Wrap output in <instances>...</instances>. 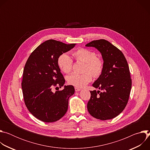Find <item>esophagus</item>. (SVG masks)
<instances>
[{
  "label": "esophagus",
  "mask_w": 150,
  "mask_h": 150,
  "mask_svg": "<svg viewBox=\"0 0 150 150\" xmlns=\"http://www.w3.org/2000/svg\"><path fill=\"white\" fill-rule=\"evenodd\" d=\"M75 90L76 92H78V91H81V89H80V88H77V87H75Z\"/></svg>",
  "instance_id": "obj_1"
}]
</instances>
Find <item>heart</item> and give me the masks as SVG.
Here are the masks:
<instances>
[{"instance_id": "heart-1", "label": "heart", "mask_w": 150, "mask_h": 150, "mask_svg": "<svg viewBox=\"0 0 150 150\" xmlns=\"http://www.w3.org/2000/svg\"><path fill=\"white\" fill-rule=\"evenodd\" d=\"M72 54L77 61L85 63L84 71L87 72L83 74H72L69 75L67 77L68 83L77 88H82L91 81L93 75L97 78L101 74L104 63L100 57L96 56L94 52L81 48L75 51ZM72 64V59L66 53L62 54L58 57L57 65L64 73L68 74L71 71Z\"/></svg>"}]
</instances>
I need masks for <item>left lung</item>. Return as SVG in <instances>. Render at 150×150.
<instances>
[{"label": "left lung", "mask_w": 150, "mask_h": 150, "mask_svg": "<svg viewBox=\"0 0 150 150\" xmlns=\"http://www.w3.org/2000/svg\"><path fill=\"white\" fill-rule=\"evenodd\" d=\"M85 46L96 48L104 61L103 72L93 84L101 91H90L88 111L97 119H112L122 112L129 100L132 87L129 66L123 53L108 41L93 40Z\"/></svg>", "instance_id": "8db88e82"}]
</instances>
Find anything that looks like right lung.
Segmentation results:
<instances>
[{"mask_svg": "<svg viewBox=\"0 0 150 150\" xmlns=\"http://www.w3.org/2000/svg\"><path fill=\"white\" fill-rule=\"evenodd\" d=\"M75 45L47 40L31 53L25 63L21 83L24 102L29 112L42 122H56L68 110L69 98L75 93L74 86L65 85L55 93L52 88H61L65 82L58 57Z\"/></svg>", "mask_w": 150, "mask_h": 150, "instance_id": "obj_1", "label": "right lung"}]
</instances>
